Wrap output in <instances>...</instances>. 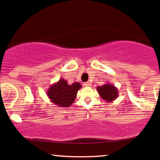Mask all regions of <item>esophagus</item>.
<instances>
[{
  "mask_svg": "<svg viewBox=\"0 0 160 160\" xmlns=\"http://www.w3.org/2000/svg\"><path fill=\"white\" fill-rule=\"evenodd\" d=\"M83 86H86V87H89V86H92V83L90 82H86L83 83Z\"/></svg>",
  "mask_w": 160,
  "mask_h": 160,
  "instance_id": "esophagus-1",
  "label": "esophagus"
}]
</instances>
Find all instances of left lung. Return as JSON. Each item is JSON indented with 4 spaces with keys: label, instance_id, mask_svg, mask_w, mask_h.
Instances as JSON below:
<instances>
[{
    "label": "left lung",
    "instance_id": "obj_1",
    "mask_svg": "<svg viewBox=\"0 0 160 160\" xmlns=\"http://www.w3.org/2000/svg\"><path fill=\"white\" fill-rule=\"evenodd\" d=\"M97 91L101 98L106 102H113L118 97L119 95L117 88L109 82H107L102 86H98Z\"/></svg>",
    "mask_w": 160,
    "mask_h": 160
}]
</instances>
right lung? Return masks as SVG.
<instances>
[{"label": "right lung", "mask_w": 160, "mask_h": 160, "mask_svg": "<svg viewBox=\"0 0 160 160\" xmlns=\"http://www.w3.org/2000/svg\"><path fill=\"white\" fill-rule=\"evenodd\" d=\"M81 87L80 82H74L70 85L67 80L61 78L49 88L47 95L56 105L61 108H68L74 103L78 91Z\"/></svg>", "instance_id": "1"}]
</instances>
